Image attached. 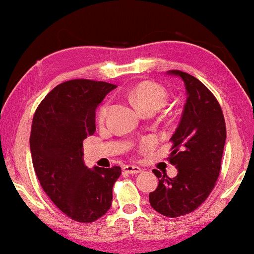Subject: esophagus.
Listing matches in <instances>:
<instances>
[{"instance_id": "34e87169", "label": "esophagus", "mask_w": 254, "mask_h": 254, "mask_svg": "<svg viewBox=\"0 0 254 254\" xmlns=\"http://www.w3.org/2000/svg\"><path fill=\"white\" fill-rule=\"evenodd\" d=\"M124 171H126L128 174H139L142 171V169L136 166H133V164H127V166L124 167Z\"/></svg>"}]
</instances>
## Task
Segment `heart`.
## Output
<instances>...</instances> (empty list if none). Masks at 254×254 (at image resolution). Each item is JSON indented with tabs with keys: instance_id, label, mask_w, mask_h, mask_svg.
<instances>
[{
	"instance_id": "heart-1",
	"label": "heart",
	"mask_w": 254,
	"mask_h": 254,
	"mask_svg": "<svg viewBox=\"0 0 254 254\" xmlns=\"http://www.w3.org/2000/svg\"><path fill=\"white\" fill-rule=\"evenodd\" d=\"M128 98L142 113L156 112L166 105L168 93L161 85L151 81H143L128 91ZM108 105L104 104L98 111V121L103 123L107 115Z\"/></svg>"
}]
</instances>
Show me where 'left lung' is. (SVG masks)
Instances as JSON below:
<instances>
[{
	"instance_id": "8db88e82",
	"label": "left lung",
	"mask_w": 254,
	"mask_h": 254,
	"mask_svg": "<svg viewBox=\"0 0 254 254\" xmlns=\"http://www.w3.org/2000/svg\"><path fill=\"white\" fill-rule=\"evenodd\" d=\"M168 73L182 78L188 95L180 125L170 137L168 157L179 173L170 179L154 169L159 186L149 193V202L161 215L175 218L196 210L215 188L226 127L222 107L205 85L180 70Z\"/></svg>"
}]
</instances>
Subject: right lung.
<instances>
[{"label": "right lung", "instance_id": "add662e5", "mask_svg": "<svg viewBox=\"0 0 254 254\" xmlns=\"http://www.w3.org/2000/svg\"><path fill=\"white\" fill-rule=\"evenodd\" d=\"M117 87L73 79L56 86L38 105L31 125L30 150L37 179L59 210L79 223H92L110 210L121 168L88 169L83 141L95 131V110Z\"/></svg>", "mask_w": 254, "mask_h": 254}]
</instances>
